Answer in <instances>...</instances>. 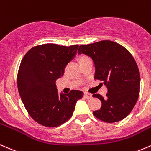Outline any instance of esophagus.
Returning a JSON list of instances; mask_svg holds the SVG:
<instances>
[{"label": "esophagus", "mask_w": 151, "mask_h": 151, "mask_svg": "<svg viewBox=\"0 0 151 151\" xmlns=\"http://www.w3.org/2000/svg\"><path fill=\"white\" fill-rule=\"evenodd\" d=\"M84 97L86 99H91L92 97V94H89V93L85 92L84 93Z\"/></svg>", "instance_id": "1"}]
</instances>
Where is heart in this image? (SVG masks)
Instances as JSON below:
<instances>
[{"label":"heart","instance_id":"heart-1","mask_svg":"<svg viewBox=\"0 0 151 151\" xmlns=\"http://www.w3.org/2000/svg\"><path fill=\"white\" fill-rule=\"evenodd\" d=\"M88 58L86 57V56H84V55L80 56V57H78V62H79V63H82V62L85 61V60H88Z\"/></svg>","mask_w":151,"mask_h":151}]
</instances>
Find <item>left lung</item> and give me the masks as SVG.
Here are the masks:
<instances>
[{
    "mask_svg": "<svg viewBox=\"0 0 151 151\" xmlns=\"http://www.w3.org/2000/svg\"><path fill=\"white\" fill-rule=\"evenodd\" d=\"M78 54L93 60L94 79L108 88L106 98L93 94L102 102V107L93 112L102 122L113 123L125 119L134 107L139 94L140 76L134 59L127 49L111 41H102L79 46Z\"/></svg>",
    "mask_w": 151,
    "mask_h": 151,
    "instance_id": "obj_1",
    "label": "left lung"
}]
</instances>
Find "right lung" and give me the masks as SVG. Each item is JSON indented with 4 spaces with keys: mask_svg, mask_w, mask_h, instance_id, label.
<instances>
[{
    "mask_svg": "<svg viewBox=\"0 0 151 151\" xmlns=\"http://www.w3.org/2000/svg\"><path fill=\"white\" fill-rule=\"evenodd\" d=\"M78 45H40L26 53L20 64L17 86L29 116L38 124L56 127L72 116L78 99L83 93L72 90L58 93L56 81L64 74L65 66L74 59Z\"/></svg>",
    "mask_w": 151,
    "mask_h": 151,
    "instance_id": "right-lung-1",
    "label": "right lung"
}]
</instances>
